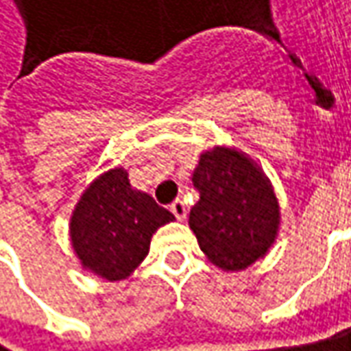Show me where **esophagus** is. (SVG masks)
Listing matches in <instances>:
<instances>
[{"instance_id":"esophagus-1","label":"esophagus","mask_w":351,"mask_h":351,"mask_svg":"<svg viewBox=\"0 0 351 351\" xmlns=\"http://www.w3.org/2000/svg\"><path fill=\"white\" fill-rule=\"evenodd\" d=\"M171 213L175 215L176 220H184L186 218V206H184V202L182 200H175L171 204Z\"/></svg>"}]
</instances>
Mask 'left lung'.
<instances>
[{
  "mask_svg": "<svg viewBox=\"0 0 351 351\" xmlns=\"http://www.w3.org/2000/svg\"><path fill=\"white\" fill-rule=\"evenodd\" d=\"M193 184L198 202L189 224L200 250L222 270H244L278 234L280 208L268 178L252 158L226 147L200 155Z\"/></svg>",
  "mask_w": 351,
  "mask_h": 351,
  "instance_id": "8db88e82",
  "label": "left lung"
}]
</instances>
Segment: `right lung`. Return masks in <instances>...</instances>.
Wrapping results in <instances>:
<instances>
[{
	"label": "right lung",
	"mask_w": 351,
	"mask_h": 351,
	"mask_svg": "<svg viewBox=\"0 0 351 351\" xmlns=\"http://www.w3.org/2000/svg\"><path fill=\"white\" fill-rule=\"evenodd\" d=\"M173 220L153 196L131 189L125 169H113L91 182L73 210V250L97 276L123 280L149 254L158 226Z\"/></svg>",
	"instance_id": "add662e5"
}]
</instances>
